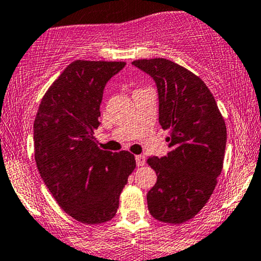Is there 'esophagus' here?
I'll return each mask as SVG.
<instances>
[{
    "label": "esophagus",
    "instance_id": "obj_1",
    "mask_svg": "<svg viewBox=\"0 0 261 261\" xmlns=\"http://www.w3.org/2000/svg\"><path fill=\"white\" fill-rule=\"evenodd\" d=\"M146 162V159L145 156H142V154H137L136 156V165L139 166V167H141V166H144Z\"/></svg>",
    "mask_w": 261,
    "mask_h": 261
}]
</instances>
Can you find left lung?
I'll return each instance as SVG.
<instances>
[{
    "mask_svg": "<svg viewBox=\"0 0 261 261\" xmlns=\"http://www.w3.org/2000/svg\"><path fill=\"white\" fill-rule=\"evenodd\" d=\"M133 64L156 82L160 124L170 130L172 150L148 157L157 174L147 205L154 219L182 224L211 198L224 161L227 126L213 94L198 75L165 58L137 59Z\"/></svg>",
    "mask_w": 261,
    "mask_h": 261,
    "instance_id": "obj_1",
    "label": "left lung"
}]
</instances>
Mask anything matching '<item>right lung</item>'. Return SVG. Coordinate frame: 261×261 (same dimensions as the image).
I'll list each match as a JSON object with an SVG mask.
<instances>
[{
  "label": "right lung",
  "instance_id": "obj_1",
  "mask_svg": "<svg viewBox=\"0 0 261 261\" xmlns=\"http://www.w3.org/2000/svg\"><path fill=\"white\" fill-rule=\"evenodd\" d=\"M125 62L74 61L45 91L34 120V160L51 196L84 224L114 218L120 194L136 167L128 151L101 150L99 127L102 91Z\"/></svg>",
  "mask_w": 261,
  "mask_h": 261
}]
</instances>
